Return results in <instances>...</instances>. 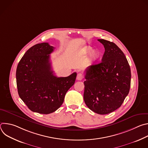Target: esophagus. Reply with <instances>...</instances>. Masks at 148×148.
Returning a JSON list of instances; mask_svg holds the SVG:
<instances>
[{"label":"esophagus","mask_w":148,"mask_h":148,"mask_svg":"<svg viewBox=\"0 0 148 148\" xmlns=\"http://www.w3.org/2000/svg\"><path fill=\"white\" fill-rule=\"evenodd\" d=\"M83 79V75L82 73H78L77 76V79L78 81H81Z\"/></svg>","instance_id":"34e87169"}]
</instances>
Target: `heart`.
Returning <instances> with one entry per match:
<instances>
[{
  "instance_id": "obj_1",
  "label": "heart",
  "mask_w": 148,
  "mask_h": 148,
  "mask_svg": "<svg viewBox=\"0 0 148 148\" xmlns=\"http://www.w3.org/2000/svg\"><path fill=\"white\" fill-rule=\"evenodd\" d=\"M92 51V48L90 46H88V47H86L84 48L82 50V52L84 54H89L90 53L91 51ZM99 53L98 52V51L97 50H94L92 51V54H91V58L93 59V60H95V59H97L99 57Z\"/></svg>"
}]
</instances>
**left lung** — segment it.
Segmentation results:
<instances>
[{
	"mask_svg": "<svg viewBox=\"0 0 148 148\" xmlns=\"http://www.w3.org/2000/svg\"><path fill=\"white\" fill-rule=\"evenodd\" d=\"M98 41L105 52L101 62L86 70L84 100L91 111L105 115L121 106L130 91L131 73L125 54L115 43Z\"/></svg>",
	"mask_w": 148,
	"mask_h": 148,
	"instance_id": "1",
	"label": "left lung"
}]
</instances>
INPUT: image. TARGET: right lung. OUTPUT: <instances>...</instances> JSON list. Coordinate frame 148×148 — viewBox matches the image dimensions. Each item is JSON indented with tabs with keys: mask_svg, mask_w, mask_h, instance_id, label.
Returning a JSON list of instances; mask_svg holds the SVG:
<instances>
[{
	"mask_svg": "<svg viewBox=\"0 0 148 148\" xmlns=\"http://www.w3.org/2000/svg\"><path fill=\"white\" fill-rule=\"evenodd\" d=\"M54 49L48 43L37 44L25 53L17 65L18 94L33 112L49 114L56 111L75 83L76 73L66 77L54 75L50 62Z\"/></svg>",
	"mask_w": 148,
	"mask_h": 148,
	"instance_id": "1",
	"label": "right lung"
}]
</instances>
